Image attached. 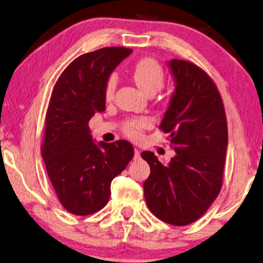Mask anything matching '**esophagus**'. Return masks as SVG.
Masks as SVG:
<instances>
[{"label":"esophagus","mask_w":263,"mask_h":263,"mask_svg":"<svg viewBox=\"0 0 263 263\" xmlns=\"http://www.w3.org/2000/svg\"><path fill=\"white\" fill-rule=\"evenodd\" d=\"M140 157V151H139V149L138 148H135V158H136V159H137V158H139Z\"/></svg>","instance_id":"esophagus-1"}]
</instances>
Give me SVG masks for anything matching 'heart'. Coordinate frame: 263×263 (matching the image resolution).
<instances>
[{"mask_svg":"<svg viewBox=\"0 0 263 263\" xmlns=\"http://www.w3.org/2000/svg\"><path fill=\"white\" fill-rule=\"evenodd\" d=\"M133 79L139 89L145 95L156 93L159 91L165 82L164 70L156 60L149 57L141 58L133 66ZM117 85V79L115 76H110L107 78L105 84V97L106 99H111L114 97L115 90ZM151 125V120L148 118H139L132 119L125 124L124 130L126 135L131 138H139L144 128Z\"/></svg>","mask_w":263,"mask_h":263,"instance_id":"b5f03b06","label":"heart"}]
</instances>
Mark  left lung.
I'll return each mask as SVG.
<instances>
[{"mask_svg": "<svg viewBox=\"0 0 263 263\" xmlns=\"http://www.w3.org/2000/svg\"><path fill=\"white\" fill-rule=\"evenodd\" d=\"M176 90L160 123L176 156L162 165L144 151L151 173L144 182L149 211L174 226L198 220L218 197L228 144L221 96L210 76L191 62H167Z\"/></svg>", "mask_w": 263, "mask_h": 263, "instance_id": "1", "label": "left lung"}]
</instances>
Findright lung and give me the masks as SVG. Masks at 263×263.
<instances>
[{"instance_id": "1", "label": "right lung", "mask_w": 263, "mask_h": 263, "mask_svg": "<svg viewBox=\"0 0 263 263\" xmlns=\"http://www.w3.org/2000/svg\"><path fill=\"white\" fill-rule=\"evenodd\" d=\"M132 49L103 48L71 62L53 86L45 117L42 157L57 198L76 215L96 213L109 202L111 181L133 158L126 140L96 143L89 120L105 110V84Z\"/></svg>"}]
</instances>
